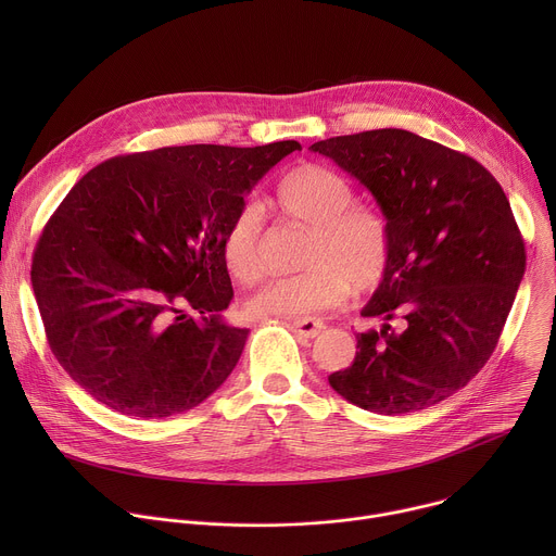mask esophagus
I'll list each match as a JSON object with an SVG mask.
<instances>
[{"instance_id":"obj_1","label":"esophagus","mask_w":556,"mask_h":556,"mask_svg":"<svg viewBox=\"0 0 556 556\" xmlns=\"http://www.w3.org/2000/svg\"><path fill=\"white\" fill-rule=\"evenodd\" d=\"M292 328L296 330L299 337L314 339L316 334L324 332L326 324L321 319H312V316H303V319H292Z\"/></svg>"}]
</instances>
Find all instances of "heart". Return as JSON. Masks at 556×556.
<instances>
[{"label":"heart","instance_id":"b5f03b06","mask_svg":"<svg viewBox=\"0 0 556 556\" xmlns=\"http://www.w3.org/2000/svg\"><path fill=\"white\" fill-rule=\"evenodd\" d=\"M354 202V187L330 167L303 163L281 176L273 204L286 222L307 228L301 264L305 270L266 283L251 301L257 316H303L339 305L354 290H376L391 262L387 217ZM230 277L255 283L264 275L262 213L244 204L222 237Z\"/></svg>","mask_w":556,"mask_h":556}]
</instances>
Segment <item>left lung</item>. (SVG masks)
I'll return each instance as SVG.
<instances>
[{
	"label": "left lung",
	"mask_w": 556,
	"mask_h": 556,
	"mask_svg": "<svg viewBox=\"0 0 556 556\" xmlns=\"http://www.w3.org/2000/svg\"><path fill=\"white\" fill-rule=\"evenodd\" d=\"M376 198L391 230L389 270L363 307L382 328L356 337L330 384L361 409L401 416L462 389L497 348L526 270L510 202L475 157L407 129L309 147ZM406 326L393 331L388 324Z\"/></svg>",
	"instance_id": "1"
}]
</instances>
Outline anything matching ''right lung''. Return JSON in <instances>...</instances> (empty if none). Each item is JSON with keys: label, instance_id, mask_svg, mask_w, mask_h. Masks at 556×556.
I'll return each mask as SVG.
<instances>
[{"label": "right lung", "instance_id": "add662e5", "mask_svg": "<svg viewBox=\"0 0 556 556\" xmlns=\"http://www.w3.org/2000/svg\"><path fill=\"white\" fill-rule=\"evenodd\" d=\"M296 140L185 144L116 155L63 198L33 255L48 345L110 409L167 418L228 378L249 330L222 309V237L244 195Z\"/></svg>", "mask_w": 556, "mask_h": 556}]
</instances>
